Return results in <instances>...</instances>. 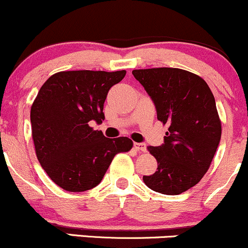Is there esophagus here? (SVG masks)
<instances>
[{
  "mask_svg": "<svg viewBox=\"0 0 248 248\" xmlns=\"http://www.w3.org/2000/svg\"><path fill=\"white\" fill-rule=\"evenodd\" d=\"M133 146H135V149H137L138 151H141V152L146 151V144L144 143H133Z\"/></svg>",
  "mask_w": 248,
  "mask_h": 248,
  "instance_id": "1",
  "label": "esophagus"
}]
</instances>
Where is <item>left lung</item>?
Here are the masks:
<instances>
[{
  "label": "left lung",
  "mask_w": 248,
  "mask_h": 248,
  "mask_svg": "<svg viewBox=\"0 0 248 248\" xmlns=\"http://www.w3.org/2000/svg\"><path fill=\"white\" fill-rule=\"evenodd\" d=\"M132 75L154 102L158 121L169 125L164 143L147 147L158 168L144 183L163 194L183 193L204 177L220 143L212 91L202 77L182 69H140Z\"/></svg>",
  "instance_id": "left-lung-1"
}]
</instances>
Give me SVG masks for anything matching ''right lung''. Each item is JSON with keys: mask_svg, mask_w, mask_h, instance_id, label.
<instances>
[{"mask_svg": "<svg viewBox=\"0 0 248 248\" xmlns=\"http://www.w3.org/2000/svg\"><path fill=\"white\" fill-rule=\"evenodd\" d=\"M126 71H61L46 79L30 111L36 155L63 190L82 192L102 182L113 157L131 150L127 137L107 138L90 124L104 121L111 87Z\"/></svg>", "mask_w": 248, "mask_h": 248, "instance_id": "add662e5", "label": "right lung"}]
</instances>
